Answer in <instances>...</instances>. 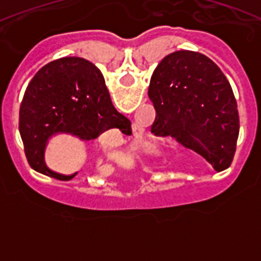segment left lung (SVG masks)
<instances>
[{"mask_svg":"<svg viewBox=\"0 0 261 261\" xmlns=\"http://www.w3.org/2000/svg\"><path fill=\"white\" fill-rule=\"evenodd\" d=\"M147 94L156 111L155 132L177 137L216 171L231 165L239 135L237 100L209 57L186 49L170 53L153 71Z\"/></svg>","mask_w":261,"mask_h":261,"instance_id":"8db88e82","label":"left lung"}]
</instances>
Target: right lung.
<instances>
[{
	"label": "right lung",
	"mask_w": 261,
	"mask_h": 261,
	"mask_svg": "<svg viewBox=\"0 0 261 261\" xmlns=\"http://www.w3.org/2000/svg\"><path fill=\"white\" fill-rule=\"evenodd\" d=\"M128 124L111 102L100 70L82 57H61L39 69L19 110V132L29 165L59 180H70L78 172L64 175L48 167L44 154L49 138L65 133L89 141L107 129L121 130Z\"/></svg>",
	"instance_id": "obj_1"
}]
</instances>
